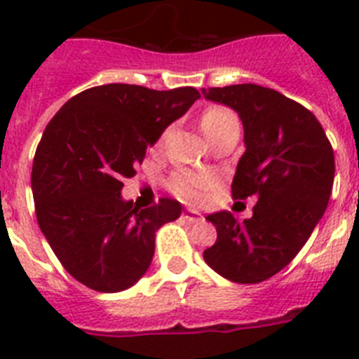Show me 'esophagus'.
I'll return each mask as SVG.
<instances>
[{
  "instance_id": "esophagus-1",
  "label": "esophagus",
  "mask_w": 359,
  "mask_h": 359,
  "mask_svg": "<svg viewBox=\"0 0 359 359\" xmlns=\"http://www.w3.org/2000/svg\"><path fill=\"white\" fill-rule=\"evenodd\" d=\"M182 218H184L186 222H191V224H194V222H199V219H201V214L197 212V210H190V208H188V210L182 212Z\"/></svg>"
}]
</instances>
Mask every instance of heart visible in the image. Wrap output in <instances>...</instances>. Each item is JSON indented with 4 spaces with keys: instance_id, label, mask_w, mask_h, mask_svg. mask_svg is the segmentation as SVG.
Returning a JSON list of instances; mask_svg holds the SVG:
<instances>
[{
    "instance_id": "b5f03b06",
    "label": "heart",
    "mask_w": 359,
    "mask_h": 359,
    "mask_svg": "<svg viewBox=\"0 0 359 359\" xmlns=\"http://www.w3.org/2000/svg\"><path fill=\"white\" fill-rule=\"evenodd\" d=\"M231 121H236V115L233 111H229L227 108H222V106H212V108H207L203 111L199 124H201V130L207 135L212 130L218 128V126L231 123ZM208 186H210V179L205 177V175L179 173L175 175L173 179V190L180 197L188 199V201H199V199H203L205 191L208 190Z\"/></svg>"
}]
</instances>
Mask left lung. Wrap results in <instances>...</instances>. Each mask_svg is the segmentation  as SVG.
Here are the masks:
<instances>
[{
  "mask_svg": "<svg viewBox=\"0 0 359 359\" xmlns=\"http://www.w3.org/2000/svg\"><path fill=\"white\" fill-rule=\"evenodd\" d=\"M201 93L238 114L245 151L231 188L235 199L257 197L250 219L238 222L227 210L207 216L218 240L203 259L229 281L261 283L294 259L323 218L334 151L317 117L273 89L240 83Z\"/></svg>",
  "mask_w": 359,
  "mask_h": 359,
  "instance_id": "8db88e82",
  "label": "left lung"
}]
</instances>
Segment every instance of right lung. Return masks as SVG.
<instances>
[{"label": "right lung", "instance_id": "add662e5", "mask_svg": "<svg viewBox=\"0 0 359 359\" xmlns=\"http://www.w3.org/2000/svg\"><path fill=\"white\" fill-rule=\"evenodd\" d=\"M197 98L194 87L108 83L70 98L48 123L31 171L36 222L67 272L89 289L119 292L137 283L156 231L182 212L173 199L149 208L124 201L121 179L134 177L147 149Z\"/></svg>", "mask_w": 359, "mask_h": 359}]
</instances>
